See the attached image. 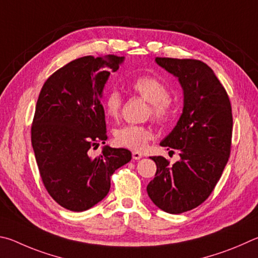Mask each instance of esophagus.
Listing matches in <instances>:
<instances>
[{
  "label": "esophagus",
  "instance_id": "34e87169",
  "mask_svg": "<svg viewBox=\"0 0 258 258\" xmlns=\"http://www.w3.org/2000/svg\"><path fill=\"white\" fill-rule=\"evenodd\" d=\"M143 157V155H142V153H139V152H133V159L134 160H141Z\"/></svg>",
  "mask_w": 258,
  "mask_h": 258
}]
</instances>
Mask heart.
<instances>
[{
    "instance_id": "1",
    "label": "heart",
    "mask_w": 258,
    "mask_h": 258,
    "mask_svg": "<svg viewBox=\"0 0 258 258\" xmlns=\"http://www.w3.org/2000/svg\"><path fill=\"white\" fill-rule=\"evenodd\" d=\"M132 89L150 103L148 114H151L153 119L159 122L168 119L171 112V101L168 96V88L159 78L148 75L137 77L132 83ZM122 98L119 92L112 90L106 95L104 107L108 116L116 119L120 114ZM151 138V129L144 125L129 124L114 132V141L117 145L134 151L144 150Z\"/></svg>"
}]
</instances>
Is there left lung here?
<instances>
[{
  "mask_svg": "<svg viewBox=\"0 0 258 258\" xmlns=\"http://www.w3.org/2000/svg\"><path fill=\"white\" fill-rule=\"evenodd\" d=\"M155 62L178 78L183 107L177 125L160 143L168 150H178L180 160L170 164L163 156H151L157 169L155 178L147 184V194L162 211L180 214L206 201L228 163L231 104L206 63L171 57H156Z\"/></svg>",
  "mask_w": 258,
  "mask_h": 258,
  "instance_id": "obj_1",
  "label": "left lung"
}]
</instances>
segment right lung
<instances>
[{"instance_id": "1", "label": "right lung", "mask_w": 258, "mask_h": 258, "mask_svg": "<svg viewBox=\"0 0 258 258\" xmlns=\"http://www.w3.org/2000/svg\"><path fill=\"white\" fill-rule=\"evenodd\" d=\"M124 56H83L45 81L31 126V144L43 183L58 205L74 212L89 210L107 195L111 175L132 160L125 148L105 145L97 157L90 148L105 144L101 104L111 72Z\"/></svg>"}]
</instances>
